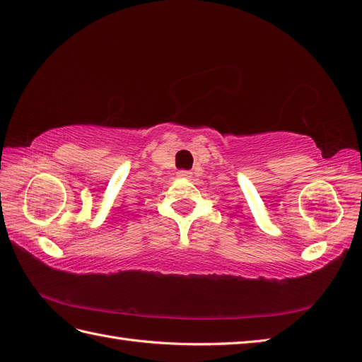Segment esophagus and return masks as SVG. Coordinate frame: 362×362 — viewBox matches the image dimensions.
Listing matches in <instances>:
<instances>
[{"mask_svg":"<svg viewBox=\"0 0 362 362\" xmlns=\"http://www.w3.org/2000/svg\"><path fill=\"white\" fill-rule=\"evenodd\" d=\"M176 175H178L180 178H182V180H190L192 178V172L190 170H180Z\"/></svg>","mask_w":362,"mask_h":362,"instance_id":"1","label":"esophagus"}]
</instances>
